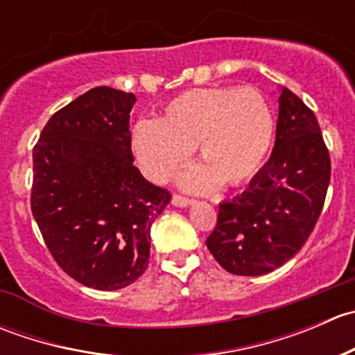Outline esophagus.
<instances>
[{
	"label": "esophagus",
	"mask_w": 355,
	"mask_h": 355,
	"mask_svg": "<svg viewBox=\"0 0 355 355\" xmlns=\"http://www.w3.org/2000/svg\"><path fill=\"white\" fill-rule=\"evenodd\" d=\"M171 202H173L175 206H178V207H185V206H191L194 200H192L191 198H185V196L173 194V198H171Z\"/></svg>",
	"instance_id": "obj_1"
}]
</instances>
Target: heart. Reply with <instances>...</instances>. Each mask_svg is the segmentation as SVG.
Masks as SVG:
<instances>
[{
	"instance_id": "b5f03b06",
	"label": "heart",
	"mask_w": 355,
	"mask_h": 355,
	"mask_svg": "<svg viewBox=\"0 0 355 355\" xmlns=\"http://www.w3.org/2000/svg\"><path fill=\"white\" fill-rule=\"evenodd\" d=\"M275 135L270 105L254 87L192 89L164 105L159 120H139L132 128V151L142 173L164 182L198 148L200 168L185 185L207 191L223 182L244 185L263 166Z\"/></svg>"
}]
</instances>
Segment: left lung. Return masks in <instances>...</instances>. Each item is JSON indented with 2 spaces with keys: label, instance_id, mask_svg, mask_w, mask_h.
<instances>
[{
  "label": "left lung",
  "instance_id": "left-lung-1",
  "mask_svg": "<svg viewBox=\"0 0 355 355\" xmlns=\"http://www.w3.org/2000/svg\"><path fill=\"white\" fill-rule=\"evenodd\" d=\"M277 139L249 189L221 202L206 245L228 273L257 277L292 259L323 211L331 161L313 110L287 87L278 98Z\"/></svg>",
  "mask_w": 355,
  "mask_h": 355
}]
</instances>
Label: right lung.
<instances>
[{
  "instance_id": "obj_1",
  "label": "right lung",
  "mask_w": 355,
  "mask_h": 355,
  "mask_svg": "<svg viewBox=\"0 0 355 355\" xmlns=\"http://www.w3.org/2000/svg\"><path fill=\"white\" fill-rule=\"evenodd\" d=\"M132 92L94 87L56 111L32 151L31 207L53 259L78 284L118 290L149 264L171 194L134 166Z\"/></svg>"
}]
</instances>
